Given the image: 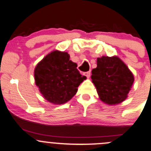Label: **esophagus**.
<instances>
[{
	"label": "esophagus",
	"mask_w": 151,
	"mask_h": 151,
	"mask_svg": "<svg viewBox=\"0 0 151 151\" xmlns=\"http://www.w3.org/2000/svg\"><path fill=\"white\" fill-rule=\"evenodd\" d=\"M83 74V75L85 76H86L87 78H89V77H90V76H91V72H90V71H87V72H84Z\"/></svg>",
	"instance_id": "obj_1"
}]
</instances>
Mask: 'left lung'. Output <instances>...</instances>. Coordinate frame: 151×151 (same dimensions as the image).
Masks as SVG:
<instances>
[{
  "label": "left lung",
  "mask_w": 151,
  "mask_h": 151,
  "mask_svg": "<svg viewBox=\"0 0 151 151\" xmlns=\"http://www.w3.org/2000/svg\"><path fill=\"white\" fill-rule=\"evenodd\" d=\"M91 73L100 99L107 104L124 101L134 82V76L127 66L115 56L97 58V67Z\"/></svg>",
  "instance_id": "obj_1"
}]
</instances>
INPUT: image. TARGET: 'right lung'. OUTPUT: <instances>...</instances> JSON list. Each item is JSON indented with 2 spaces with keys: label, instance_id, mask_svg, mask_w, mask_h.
<instances>
[{
  "label": "right lung",
  "instance_id": "add662e5",
  "mask_svg": "<svg viewBox=\"0 0 151 151\" xmlns=\"http://www.w3.org/2000/svg\"><path fill=\"white\" fill-rule=\"evenodd\" d=\"M86 78L70 60L65 52H52L37 64L35 70L36 85L45 99L55 104L68 101L76 94L81 83Z\"/></svg>",
  "mask_w": 151,
  "mask_h": 151
}]
</instances>
